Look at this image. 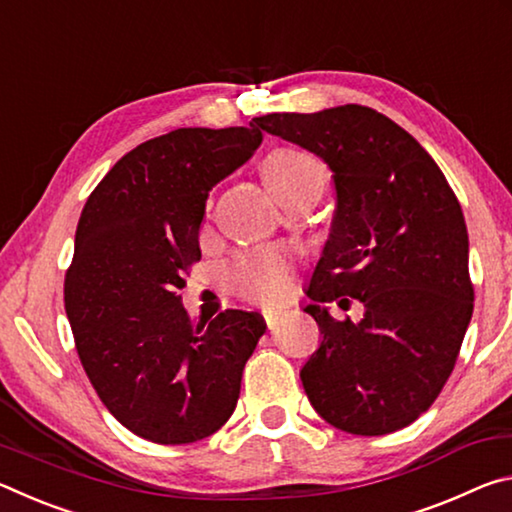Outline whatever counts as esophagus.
Segmentation results:
<instances>
[{
	"label": "esophagus",
	"instance_id": "esophagus-1",
	"mask_svg": "<svg viewBox=\"0 0 512 512\" xmlns=\"http://www.w3.org/2000/svg\"><path fill=\"white\" fill-rule=\"evenodd\" d=\"M264 318H266V325H268V329H273L275 327V323H277V318H280L282 314H284V309H280V307H266L264 311Z\"/></svg>",
	"mask_w": 512,
	"mask_h": 512
}]
</instances>
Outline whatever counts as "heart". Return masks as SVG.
Returning a JSON list of instances; mask_svg holds the SVG:
<instances>
[{"label":"heart","mask_w":512,"mask_h":512,"mask_svg":"<svg viewBox=\"0 0 512 512\" xmlns=\"http://www.w3.org/2000/svg\"><path fill=\"white\" fill-rule=\"evenodd\" d=\"M264 178L271 192L282 198L316 180H325V169L307 151L275 149L262 164ZM293 266L282 250L268 248L255 255H241L230 268V284L239 293L257 300H280L291 291Z\"/></svg>","instance_id":"1"}]
</instances>
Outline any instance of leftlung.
Segmentation results:
<instances>
[{"instance_id": "1", "label": "left lung", "mask_w": 512, "mask_h": 512, "mask_svg": "<svg viewBox=\"0 0 512 512\" xmlns=\"http://www.w3.org/2000/svg\"><path fill=\"white\" fill-rule=\"evenodd\" d=\"M253 121L334 173L332 230L305 291L323 336L300 370L311 406L354 436L409 427L452 375L474 309L452 187L413 135L357 103ZM343 295L364 305L359 324L328 314Z\"/></svg>"}]
</instances>
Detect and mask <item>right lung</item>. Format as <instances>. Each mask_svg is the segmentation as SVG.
Instances as JSON below:
<instances>
[{
  "instance_id": "obj_1",
  "label": "right lung",
  "mask_w": 512,
  "mask_h": 512,
  "mask_svg": "<svg viewBox=\"0 0 512 512\" xmlns=\"http://www.w3.org/2000/svg\"><path fill=\"white\" fill-rule=\"evenodd\" d=\"M262 128H178L126 153L85 203L65 275L76 350L106 409L135 436L187 445L235 411L266 323L225 309L194 323L178 289L201 259L205 201L262 144Z\"/></svg>"
}]
</instances>
